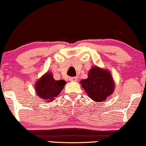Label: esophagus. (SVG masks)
Returning <instances> with one entry per match:
<instances>
[{"label": "esophagus", "instance_id": "esophagus-1", "mask_svg": "<svg viewBox=\"0 0 146 146\" xmlns=\"http://www.w3.org/2000/svg\"><path fill=\"white\" fill-rule=\"evenodd\" d=\"M69 80L71 82H77L78 81V78H77V77H73V78H70Z\"/></svg>", "mask_w": 146, "mask_h": 146}]
</instances>
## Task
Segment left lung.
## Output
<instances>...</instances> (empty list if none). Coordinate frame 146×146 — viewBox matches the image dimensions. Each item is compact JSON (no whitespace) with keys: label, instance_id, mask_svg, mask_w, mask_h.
Here are the masks:
<instances>
[{"label":"left lung","instance_id":"obj_1","mask_svg":"<svg viewBox=\"0 0 146 146\" xmlns=\"http://www.w3.org/2000/svg\"><path fill=\"white\" fill-rule=\"evenodd\" d=\"M88 96L93 101L102 102L113 93L115 82L109 70L93 66L88 73V78L80 81Z\"/></svg>","mask_w":146,"mask_h":146}]
</instances>
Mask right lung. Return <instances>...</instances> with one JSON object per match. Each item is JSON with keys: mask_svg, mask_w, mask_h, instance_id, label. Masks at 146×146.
<instances>
[{"mask_svg": "<svg viewBox=\"0 0 146 146\" xmlns=\"http://www.w3.org/2000/svg\"><path fill=\"white\" fill-rule=\"evenodd\" d=\"M66 84L63 80H54L51 72H46L36 82L35 90L37 96L43 101L51 102L61 93Z\"/></svg>", "mask_w": 146, "mask_h": 146, "instance_id": "obj_1", "label": "right lung"}]
</instances>
